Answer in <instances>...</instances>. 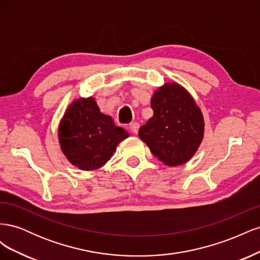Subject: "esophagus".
<instances>
[{
	"mask_svg": "<svg viewBox=\"0 0 260 260\" xmlns=\"http://www.w3.org/2000/svg\"><path fill=\"white\" fill-rule=\"evenodd\" d=\"M139 128H140L139 122H131V123L129 124V129H130V131L133 133V135H137L138 131H139Z\"/></svg>",
	"mask_w": 260,
	"mask_h": 260,
	"instance_id": "34e87169",
	"label": "esophagus"
}]
</instances>
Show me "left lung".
Segmentation results:
<instances>
[{
    "label": "left lung",
    "mask_w": 260,
    "mask_h": 260,
    "mask_svg": "<svg viewBox=\"0 0 260 260\" xmlns=\"http://www.w3.org/2000/svg\"><path fill=\"white\" fill-rule=\"evenodd\" d=\"M152 118L139 130L155 157L168 166L186 162L204 136V118L192 96L177 83H167L151 100Z\"/></svg>",
    "instance_id": "1"
}]
</instances>
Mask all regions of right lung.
Here are the masks:
<instances>
[{
    "label": "right lung",
    "instance_id": "1",
    "mask_svg": "<svg viewBox=\"0 0 260 260\" xmlns=\"http://www.w3.org/2000/svg\"><path fill=\"white\" fill-rule=\"evenodd\" d=\"M129 137L112 117L102 114L93 98L79 99L68 107L58 128L60 148L67 159L82 170L103 166L118 143Z\"/></svg>",
    "mask_w": 260,
    "mask_h": 260
}]
</instances>
